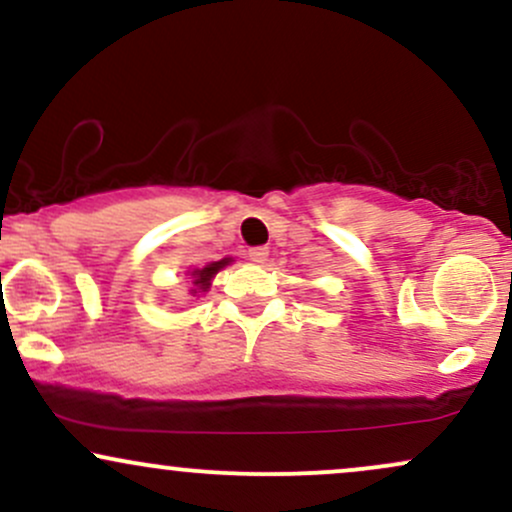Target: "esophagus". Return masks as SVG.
<instances>
[{
    "label": "esophagus",
    "mask_w": 512,
    "mask_h": 512,
    "mask_svg": "<svg viewBox=\"0 0 512 512\" xmlns=\"http://www.w3.org/2000/svg\"><path fill=\"white\" fill-rule=\"evenodd\" d=\"M248 255H250V260H252V262L262 264V262L267 260V257H269V250H267V248H262V245H260V248H252V250L248 252Z\"/></svg>",
    "instance_id": "1"
}]
</instances>
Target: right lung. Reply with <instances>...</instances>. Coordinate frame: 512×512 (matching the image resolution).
I'll use <instances>...</instances> for the list:
<instances>
[{
  "mask_svg": "<svg viewBox=\"0 0 512 512\" xmlns=\"http://www.w3.org/2000/svg\"><path fill=\"white\" fill-rule=\"evenodd\" d=\"M231 262H233V257H223V260H219V262H211V264H207V267L192 269V272H187V274H190V279H192V296L209 291L211 279H214V276L219 274L221 269L226 267V264H231Z\"/></svg>",
  "mask_w": 512,
  "mask_h": 512,
  "instance_id": "right-lung-1",
  "label": "right lung"
}]
</instances>
